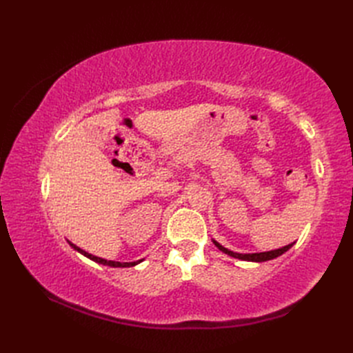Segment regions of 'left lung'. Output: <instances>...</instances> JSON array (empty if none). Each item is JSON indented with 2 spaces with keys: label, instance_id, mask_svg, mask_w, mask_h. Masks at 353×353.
I'll return each mask as SVG.
<instances>
[{
  "label": "left lung",
  "instance_id": "8db88e82",
  "mask_svg": "<svg viewBox=\"0 0 353 353\" xmlns=\"http://www.w3.org/2000/svg\"><path fill=\"white\" fill-rule=\"evenodd\" d=\"M213 243H215V245H216V248H218L221 252L227 253L228 256H232V258L241 259V261H250V262H265V261H271V259L279 258V256H281L283 253H285V252H287L288 249H290L292 245L294 244V243H292V244H288V245H284V248H281V249H275V250H271V252H261V253H236V252H231V250L225 249V248H223V245H221V244H219L218 241H215V240H213Z\"/></svg>",
  "mask_w": 353,
  "mask_h": 353
}]
</instances>
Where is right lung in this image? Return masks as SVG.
Returning a JSON list of instances; mask_svg holds the SVG:
<instances>
[{
    "mask_svg": "<svg viewBox=\"0 0 353 353\" xmlns=\"http://www.w3.org/2000/svg\"><path fill=\"white\" fill-rule=\"evenodd\" d=\"M68 243L72 245V248H73L74 250H78L81 254L87 256L88 259H91V261H94V262H97V263H103V265H108V266H113V268H130V266H135V265H138L140 262H143V259L137 261V262H114V261H108V259L99 258V256H94V254H91V253H88V252H85V250L79 249L77 244H73V243H70V241H68Z\"/></svg>",
    "mask_w": 353,
    "mask_h": 353,
    "instance_id": "add662e5",
    "label": "right lung"
}]
</instances>
